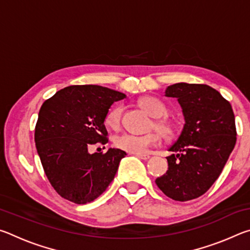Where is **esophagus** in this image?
I'll return each instance as SVG.
<instances>
[{
  "label": "esophagus",
  "mask_w": 250,
  "mask_h": 250,
  "mask_svg": "<svg viewBox=\"0 0 250 250\" xmlns=\"http://www.w3.org/2000/svg\"><path fill=\"white\" fill-rule=\"evenodd\" d=\"M135 156H138L139 159H142V160H149L150 159V155L149 154H141V153H137Z\"/></svg>",
  "instance_id": "esophagus-1"
}]
</instances>
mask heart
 Returning a JSON list of instances; mask_svg holds the SVG:
<instances>
[{"mask_svg": "<svg viewBox=\"0 0 250 250\" xmlns=\"http://www.w3.org/2000/svg\"><path fill=\"white\" fill-rule=\"evenodd\" d=\"M141 107L146 110L152 117L161 118L166 115L167 109L162 101L154 97H145L140 100ZM124 108L121 105H115L105 115L104 122L109 128L117 130L120 128ZM154 126L163 134V137L171 138L174 134V125L167 119H158L154 122ZM161 142V134L158 131L146 134H134L125 132L115 138V146L128 153H146L152 146H158Z\"/></svg>", "mask_w": 250, "mask_h": 250, "instance_id": "heart-1", "label": "heart"}]
</instances>
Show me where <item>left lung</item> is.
<instances>
[{
  "label": "left lung",
  "mask_w": 250,
  "mask_h": 250,
  "mask_svg": "<svg viewBox=\"0 0 250 250\" xmlns=\"http://www.w3.org/2000/svg\"><path fill=\"white\" fill-rule=\"evenodd\" d=\"M167 97L177 98L185 119L180 137L170 149L168 170L155 180L174 201L186 202L208 191L221 175L236 143L235 116L229 101L207 84L179 83Z\"/></svg>",
  "instance_id": "8db88e82"
}]
</instances>
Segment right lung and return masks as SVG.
Segmentation results:
<instances>
[{
	"instance_id": "right-lung-1",
	"label": "right lung",
	"mask_w": 250,
	"mask_h": 250,
	"mask_svg": "<svg viewBox=\"0 0 250 250\" xmlns=\"http://www.w3.org/2000/svg\"><path fill=\"white\" fill-rule=\"evenodd\" d=\"M125 95L109 88L83 84L57 91L42 104L35 145L49 183L65 200L87 204L103 194L126 153L109 149L90 154L96 143L105 145V115Z\"/></svg>"
}]
</instances>
